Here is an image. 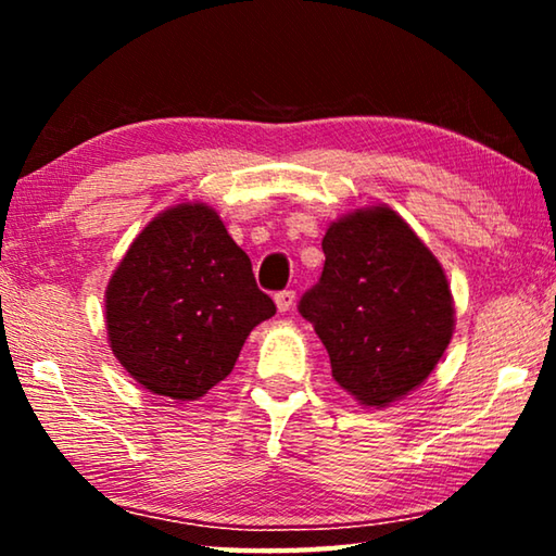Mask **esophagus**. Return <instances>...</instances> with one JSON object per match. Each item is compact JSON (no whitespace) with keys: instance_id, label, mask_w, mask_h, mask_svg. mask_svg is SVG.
I'll return each instance as SVG.
<instances>
[{"instance_id":"obj_1","label":"esophagus","mask_w":556,"mask_h":556,"mask_svg":"<svg viewBox=\"0 0 556 556\" xmlns=\"http://www.w3.org/2000/svg\"><path fill=\"white\" fill-rule=\"evenodd\" d=\"M294 301H296V294L291 289L277 291V294H275V304H277L279 312H289V308L294 306Z\"/></svg>"}]
</instances>
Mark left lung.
Instances as JSON below:
<instances>
[{
    "label": "left lung",
    "mask_w": 556,
    "mask_h": 556,
    "mask_svg": "<svg viewBox=\"0 0 556 556\" xmlns=\"http://www.w3.org/2000/svg\"><path fill=\"white\" fill-rule=\"evenodd\" d=\"M324 271L299 299L336 382L365 407L419 388L454 333L444 269L390 208L357 211L326 230Z\"/></svg>",
    "instance_id": "8db88e82"
}]
</instances>
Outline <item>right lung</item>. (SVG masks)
Segmentation results:
<instances>
[{"mask_svg": "<svg viewBox=\"0 0 556 556\" xmlns=\"http://www.w3.org/2000/svg\"><path fill=\"white\" fill-rule=\"evenodd\" d=\"M108 336L131 378L178 402L228 378L252 328L277 306L218 213L184 203L131 242L108 285Z\"/></svg>", "mask_w": 556, "mask_h": 556, "instance_id": "1", "label": "right lung"}]
</instances>
